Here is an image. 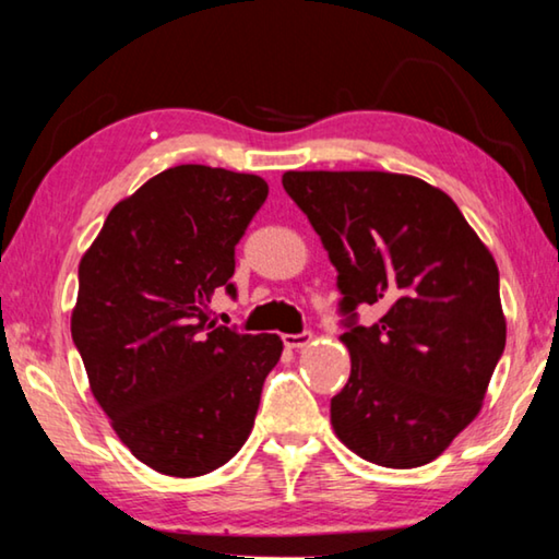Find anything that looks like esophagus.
Masks as SVG:
<instances>
[{
	"mask_svg": "<svg viewBox=\"0 0 559 559\" xmlns=\"http://www.w3.org/2000/svg\"><path fill=\"white\" fill-rule=\"evenodd\" d=\"M311 331H301V333H286V336H283V346L286 348H304V346H308L311 344Z\"/></svg>",
	"mask_w": 559,
	"mask_h": 559,
	"instance_id": "34e87169",
	"label": "esophagus"
}]
</instances>
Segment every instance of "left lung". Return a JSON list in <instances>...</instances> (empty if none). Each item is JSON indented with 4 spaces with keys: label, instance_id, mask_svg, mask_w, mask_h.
<instances>
[{
    "label": "left lung",
    "instance_id": "left-lung-1",
    "mask_svg": "<svg viewBox=\"0 0 559 559\" xmlns=\"http://www.w3.org/2000/svg\"><path fill=\"white\" fill-rule=\"evenodd\" d=\"M338 271L352 377L331 399L336 437L366 462L429 464L479 414L504 352L492 253L452 198L412 175L283 173ZM382 319L361 328L355 308Z\"/></svg>",
    "mask_w": 559,
    "mask_h": 559
}]
</instances>
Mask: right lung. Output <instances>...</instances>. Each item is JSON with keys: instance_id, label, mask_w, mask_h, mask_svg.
<instances>
[{"instance_id": "add662e5", "label": "right lung", "mask_w": 559, "mask_h": 559, "mask_svg": "<svg viewBox=\"0 0 559 559\" xmlns=\"http://www.w3.org/2000/svg\"><path fill=\"white\" fill-rule=\"evenodd\" d=\"M269 198L258 175L175 165L107 215L80 261L72 341L122 444L168 477H200L251 435L276 333L215 326L236 296V246Z\"/></svg>"}]
</instances>
